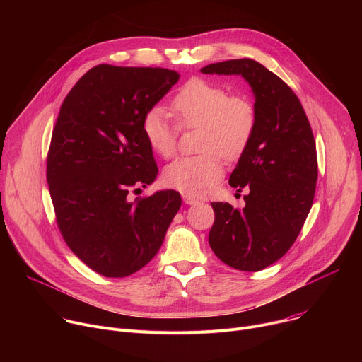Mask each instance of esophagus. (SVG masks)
I'll return each mask as SVG.
<instances>
[{"label": "esophagus", "instance_id": "esophagus-1", "mask_svg": "<svg viewBox=\"0 0 362 362\" xmlns=\"http://www.w3.org/2000/svg\"><path fill=\"white\" fill-rule=\"evenodd\" d=\"M182 197H183V202H185L186 204H196V203H199V200H197L196 197H193V196H189V194H183Z\"/></svg>", "mask_w": 362, "mask_h": 362}]
</instances>
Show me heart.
<instances>
[{
	"label": "heart",
	"mask_w": 362,
	"mask_h": 362,
	"mask_svg": "<svg viewBox=\"0 0 362 362\" xmlns=\"http://www.w3.org/2000/svg\"><path fill=\"white\" fill-rule=\"evenodd\" d=\"M172 112L182 127H200L199 156L180 158L163 173L165 183L183 194L202 196L223 176L219 154L235 159L249 144L256 127V110L243 95L203 78H192L173 97ZM150 147L169 159L176 151L177 127L162 106L150 107L141 120Z\"/></svg>",
	"instance_id": "b5f03b06"
}]
</instances>
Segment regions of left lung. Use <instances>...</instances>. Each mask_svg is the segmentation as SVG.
Returning <instances> with one entry per match:
<instances>
[{
    "mask_svg": "<svg viewBox=\"0 0 362 362\" xmlns=\"http://www.w3.org/2000/svg\"><path fill=\"white\" fill-rule=\"evenodd\" d=\"M203 74L242 76L255 97L256 127L230 173L232 187L249 189L245 208L211 203L209 245L239 271H261L289 250L313 208L318 163L314 134L299 98L278 76L250 59L200 69Z\"/></svg>",
    "mask_w": 362,
    "mask_h": 362,
    "instance_id": "obj_1",
    "label": "left lung"
}]
</instances>
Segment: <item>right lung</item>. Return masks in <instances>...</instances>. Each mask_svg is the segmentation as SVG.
I'll return each instance as SVG.
<instances>
[{
    "mask_svg": "<svg viewBox=\"0 0 362 362\" xmlns=\"http://www.w3.org/2000/svg\"><path fill=\"white\" fill-rule=\"evenodd\" d=\"M179 78L168 69L101 64L62 105L47 158L51 200L69 247L106 278L147 265L180 209V193L170 189L129 200L132 187L151 185L159 172L143 116Z\"/></svg>",
    "mask_w": 362,
    "mask_h": 362,
    "instance_id": "add662e5",
    "label": "right lung"
}]
</instances>
